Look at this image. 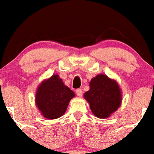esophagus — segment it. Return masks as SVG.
<instances>
[{"mask_svg":"<svg viewBox=\"0 0 154 154\" xmlns=\"http://www.w3.org/2000/svg\"><path fill=\"white\" fill-rule=\"evenodd\" d=\"M75 93H76L78 97H82L83 92H82V89H77L76 91H75Z\"/></svg>","mask_w":154,"mask_h":154,"instance_id":"obj_1","label":"esophagus"}]
</instances>
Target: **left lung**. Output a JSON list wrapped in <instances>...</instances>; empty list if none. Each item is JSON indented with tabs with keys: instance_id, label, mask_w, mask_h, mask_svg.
<instances>
[{
	"instance_id": "1",
	"label": "left lung",
	"mask_w": 154,
	"mask_h": 154,
	"mask_svg": "<svg viewBox=\"0 0 154 154\" xmlns=\"http://www.w3.org/2000/svg\"><path fill=\"white\" fill-rule=\"evenodd\" d=\"M93 114L99 118H107L120 107L122 101L118 82L100 74L90 82V90L84 94Z\"/></svg>"
}]
</instances>
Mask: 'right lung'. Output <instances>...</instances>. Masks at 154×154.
<instances>
[{"mask_svg": "<svg viewBox=\"0 0 154 154\" xmlns=\"http://www.w3.org/2000/svg\"><path fill=\"white\" fill-rule=\"evenodd\" d=\"M75 94L64 85L58 75L54 74L44 80L36 92V104L42 115L47 119H57L66 112Z\"/></svg>", "mask_w": 154, "mask_h": 154, "instance_id": "right-lung-1", "label": "right lung"}]
</instances>
